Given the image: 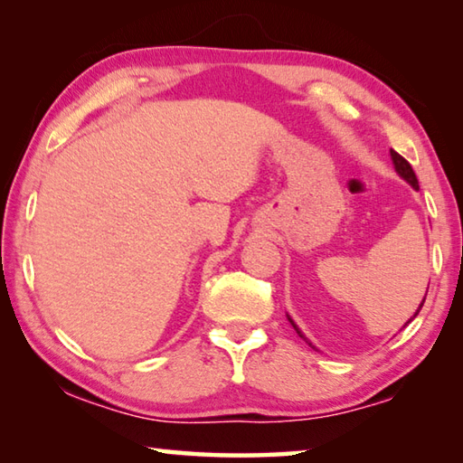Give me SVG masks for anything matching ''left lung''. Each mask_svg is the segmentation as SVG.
I'll list each match as a JSON object with an SVG mask.
<instances>
[{"label":"left lung","mask_w":463,"mask_h":463,"mask_svg":"<svg viewBox=\"0 0 463 463\" xmlns=\"http://www.w3.org/2000/svg\"><path fill=\"white\" fill-rule=\"evenodd\" d=\"M390 156H392V163H394V169H396V174H398V175H401V177L404 179V182H406V184H411V185L414 187V190H419V182H417V175H414V171H412V167H411V163H409V161H406V159H404V156H401V155H398L396 151H392V148H390ZM422 304H425V298H422V302L419 304V308H417V312H414V317H412V318H417V315H419V312H420V308H422ZM412 318H411V320H412ZM288 320H289V323H292V326L296 328V333H298V335H300V336H302V339H304V341H307V343L310 345V347H315V345H312V343H310V341L307 339V336H304V335H302V331H300V328H298V325L294 323V320H292V318H289V317H288ZM411 320H409V323H411ZM409 323H406V325H409ZM406 325H404V326H406Z\"/></svg>","instance_id":"left-lung-1"}]
</instances>
